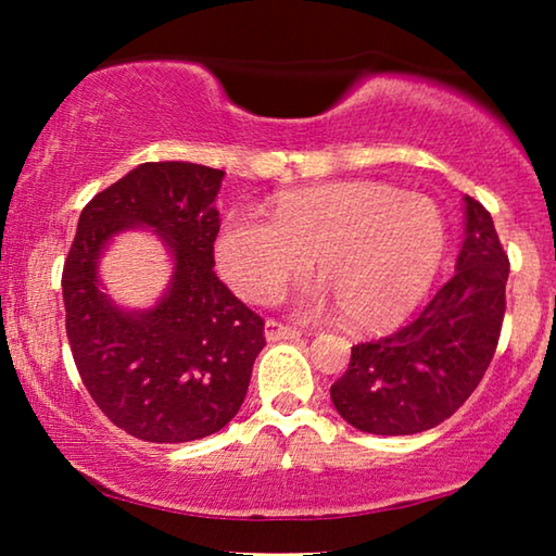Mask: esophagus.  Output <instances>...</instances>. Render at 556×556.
Listing matches in <instances>:
<instances>
[{
    "label": "esophagus",
    "instance_id": "obj_1",
    "mask_svg": "<svg viewBox=\"0 0 556 556\" xmlns=\"http://www.w3.org/2000/svg\"><path fill=\"white\" fill-rule=\"evenodd\" d=\"M265 338L269 343H277V341H291V338H299V331L296 328H291V326H285V324H279V321H269L265 324Z\"/></svg>",
    "mask_w": 556,
    "mask_h": 556
}]
</instances>
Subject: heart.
I'll return each mask as SVG.
<instances>
[{"label": "heart", "instance_id": "heart-1", "mask_svg": "<svg viewBox=\"0 0 556 556\" xmlns=\"http://www.w3.org/2000/svg\"><path fill=\"white\" fill-rule=\"evenodd\" d=\"M446 220L421 193L378 181H333L279 193L269 220L232 213L215 257L248 301L275 299L314 262L321 285L299 299L304 314L343 312L348 326L375 331L402 321L441 267Z\"/></svg>", "mask_w": 556, "mask_h": 556}]
</instances>
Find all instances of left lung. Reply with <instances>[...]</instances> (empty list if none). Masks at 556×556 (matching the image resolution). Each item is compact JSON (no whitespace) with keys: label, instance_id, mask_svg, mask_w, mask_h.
<instances>
[{"label":"left lung","instance_id":"obj_1","mask_svg":"<svg viewBox=\"0 0 556 556\" xmlns=\"http://www.w3.org/2000/svg\"><path fill=\"white\" fill-rule=\"evenodd\" d=\"M510 262L491 213L464 195L456 275L412 324L357 343L331 400L348 425L380 437L419 434L448 419L483 380L505 316Z\"/></svg>","mask_w":556,"mask_h":556}]
</instances>
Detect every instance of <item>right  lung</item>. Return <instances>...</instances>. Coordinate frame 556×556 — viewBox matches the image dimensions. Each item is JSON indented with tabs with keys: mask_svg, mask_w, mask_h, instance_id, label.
<instances>
[{
	"mask_svg": "<svg viewBox=\"0 0 556 556\" xmlns=\"http://www.w3.org/2000/svg\"><path fill=\"white\" fill-rule=\"evenodd\" d=\"M225 172L149 162L80 213L63 267L65 333L90 397L127 434L154 444L211 437L238 414L265 321L213 271L215 208ZM127 229L156 233L173 260L157 304L119 307L99 279L109 242Z\"/></svg>",
	"mask_w": 556,
	"mask_h": 556,
	"instance_id": "obj_1",
	"label": "right lung"
}]
</instances>
